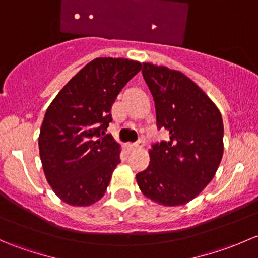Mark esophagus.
Masks as SVG:
<instances>
[{
  "instance_id": "34e87169",
  "label": "esophagus",
  "mask_w": 258,
  "mask_h": 258,
  "mask_svg": "<svg viewBox=\"0 0 258 258\" xmlns=\"http://www.w3.org/2000/svg\"><path fill=\"white\" fill-rule=\"evenodd\" d=\"M145 146V144L142 141H139L136 142V144H128L127 145V147H128V150H139V148H142Z\"/></svg>"
}]
</instances>
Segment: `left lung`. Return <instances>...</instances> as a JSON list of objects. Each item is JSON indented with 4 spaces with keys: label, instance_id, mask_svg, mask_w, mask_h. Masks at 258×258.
Masks as SVG:
<instances>
[{
    "label": "left lung",
    "instance_id": "8db88e82",
    "mask_svg": "<svg viewBox=\"0 0 258 258\" xmlns=\"http://www.w3.org/2000/svg\"><path fill=\"white\" fill-rule=\"evenodd\" d=\"M142 75L152 93L158 128L167 142L150 150V165L136 179L147 199L182 206L212 181L223 155V122L212 100L182 72L144 62Z\"/></svg>",
    "mask_w": 258,
    "mask_h": 258
}]
</instances>
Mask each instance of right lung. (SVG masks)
Segmentation results:
<instances>
[{"instance_id":"1","label":"right lung","mask_w":258,"mask_h":258,"mask_svg":"<svg viewBox=\"0 0 258 258\" xmlns=\"http://www.w3.org/2000/svg\"><path fill=\"white\" fill-rule=\"evenodd\" d=\"M141 62L98 57L64 85L46 111L38 137L46 179L67 205L102 199L119 163L121 146L106 135L117 95Z\"/></svg>"}]
</instances>
